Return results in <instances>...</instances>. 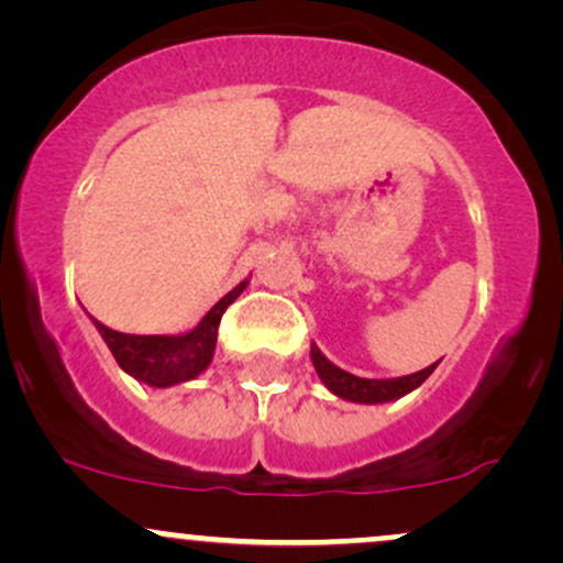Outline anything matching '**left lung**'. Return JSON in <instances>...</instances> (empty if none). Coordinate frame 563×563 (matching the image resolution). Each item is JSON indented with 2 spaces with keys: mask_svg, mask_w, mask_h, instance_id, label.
<instances>
[{
  "mask_svg": "<svg viewBox=\"0 0 563 563\" xmlns=\"http://www.w3.org/2000/svg\"><path fill=\"white\" fill-rule=\"evenodd\" d=\"M309 357H312L314 371H318V376L322 384H325L328 391L335 394V397L346 399V402H357V405L394 402V399L416 391L437 367L434 363L423 367V371L410 373V376H399V378H360V376H352V373L341 371L339 365H333L331 360L320 352L318 344H312V349H309Z\"/></svg>",
  "mask_w": 563,
  "mask_h": 563,
  "instance_id": "left-lung-1",
  "label": "left lung"
}]
</instances>
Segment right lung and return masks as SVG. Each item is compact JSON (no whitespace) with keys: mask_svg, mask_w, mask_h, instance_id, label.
<instances>
[{"mask_svg":"<svg viewBox=\"0 0 563 563\" xmlns=\"http://www.w3.org/2000/svg\"><path fill=\"white\" fill-rule=\"evenodd\" d=\"M245 286H249V280L238 283L230 294H224L200 318L192 331L177 335L121 333L102 325L92 314H89V320L95 322L97 333L102 335V341L111 349L121 371L129 373L134 380H140V384L153 386V389H169V386L198 378L211 365L217 349L219 320H222L224 309L243 294Z\"/></svg>","mask_w":563,"mask_h":563,"instance_id":"obj_1","label":"right lung"}]
</instances>
